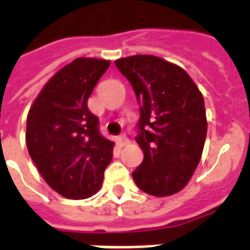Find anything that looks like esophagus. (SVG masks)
Masks as SVG:
<instances>
[{"mask_svg":"<svg viewBox=\"0 0 250 250\" xmlns=\"http://www.w3.org/2000/svg\"><path fill=\"white\" fill-rule=\"evenodd\" d=\"M118 144H119V146H125V145H128L129 144V140H128V137L127 136H121L119 139H118Z\"/></svg>","mask_w":250,"mask_h":250,"instance_id":"esophagus-1","label":"esophagus"}]
</instances>
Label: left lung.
Instances as JSON below:
<instances>
[{"mask_svg": "<svg viewBox=\"0 0 250 250\" xmlns=\"http://www.w3.org/2000/svg\"><path fill=\"white\" fill-rule=\"evenodd\" d=\"M115 64L140 104L136 143L144 160L132 172L133 180L156 197L178 193L204 150L208 121L202 93L186 70L160 57L137 54Z\"/></svg>", "mask_w": 250, "mask_h": 250, "instance_id": "left-lung-1", "label": "left lung"}]
</instances>
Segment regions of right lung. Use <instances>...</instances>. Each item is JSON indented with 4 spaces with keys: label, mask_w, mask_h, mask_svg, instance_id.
<instances>
[{
    "label": "right lung",
    "mask_w": 250,
    "mask_h": 250,
    "mask_svg": "<svg viewBox=\"0 0 250 250\" xmlns=\"http://www.w3.org/2000/svg\"><path fill=\"white\" fill-rule=\"evenodd\" d=\"M110 61L76 58L49 79L27 115L25 144L33 164L57 193L84 200L97 193L114 143L98 131L88 98Z\"/></svg>",
    "instance_id": "add662e5"
}]
</instances>
